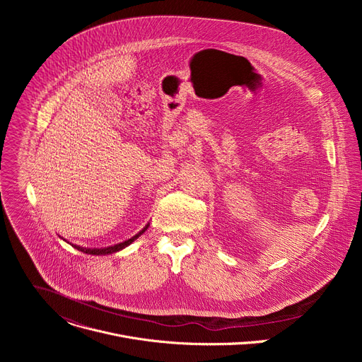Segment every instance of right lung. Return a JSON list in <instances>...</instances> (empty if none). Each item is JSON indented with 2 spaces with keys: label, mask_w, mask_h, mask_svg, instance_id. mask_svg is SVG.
Wrapping results in <instances>:
<instances>
[{
  "label": "right lung",
  "mask_w": 362,
  "mask_h": 362,
  "mask_svg": "<svg viewBox=\"0 0 362 362\" xmlns=\"http://www.w3.org/2000/svg\"><path fill=\"white\" fill-rule=\"evenodd\" d=\"M147 228H148V223H147L137 235L132 236L130 239H127V240H124V242H120V243H117V245H113V246H107V247H83V246H80V245H73V243H70V245L74 246L76 249H78V250L87 253V255H110V253H116V252L124 249L126 246H129L130 243H133L140 235H143V233L147 230ZM64 240H66V239H64Z\"/></svg>",
  "instance_id": "1"
}]
</instances>
